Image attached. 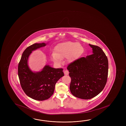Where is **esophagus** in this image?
Listing matches in <instances>:
<instances>
[{
  "label": "esophagus",
  "instance_id": "1",
  "mask_svg": "<svg viewBox=\"0 0 126 126\" xmlns=\"http://www.w3.org/2000/svg\"><path fill=\"white\" fill-rule=\"evenodd\" d=\"M64 75H68V74H69V72H68V70H65V71H64Z\"/></svg>",
  "mask_w": 126,
  "mask_h": 126
}]
</instances>
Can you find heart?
<instances>
[{
  "label": "heart",
  "instance_id": "1",
  "mask_svg": "<svg viewBox=\"0 0 126 126\" xmlns=\"http://www.w3.org/2000/svg\"><path fill=\"white\" fill-rule=\"evenodd\" d=\"M83 51V48L79 43L66 42L57 44L54 47V53L50 54V58L54 63L61 64L62 59L67 58L72 62L78 59Z\"/></svg>",
  "mask_w": 126,
  "mask_h": 126
}]
</instances>
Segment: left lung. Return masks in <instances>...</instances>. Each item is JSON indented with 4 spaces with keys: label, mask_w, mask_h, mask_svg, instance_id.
<instances>
[{
    "label": "left lung",
    "mask_w": 126,
    "mask_h": 126,
    "mask_svg": "<svg viewBox=\"0 0 126 126\" xmlns=\"http://www.w3.org/2000/svg\"><path fill=\"white\" fill-rule=\"evenodd\" d=\"M93 54L70 63L67 69L71 78L70 90L81 99H90L103 90L107 81L109 63L101 48L89 44Z\"/></svg>",
    "instance_id": "1"
}]
</instances>
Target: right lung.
I'll list each match as a JSON object with an SVG mask.
<instances>
[{
    "mask_svg": "<svg viewBox=\"0 0 126 126\" xmlns=\"http://www.w3.org/2000/svg\"><path fill=\"white\" fill-rule=\"evenodd\" d=\"M46 45L45 43H34L23 52L18 66V75L21 87L25 94L32 99L43 101L54 94L57 82L64 76L63 68H54L46 65L39 72H33L28 65L32 51Z\"/></svg>",
    "mask_w": 126,
    "mask_h": 126,
    "instance_id": "add662e5",
    "label": "right lung"
}]
</instances>
